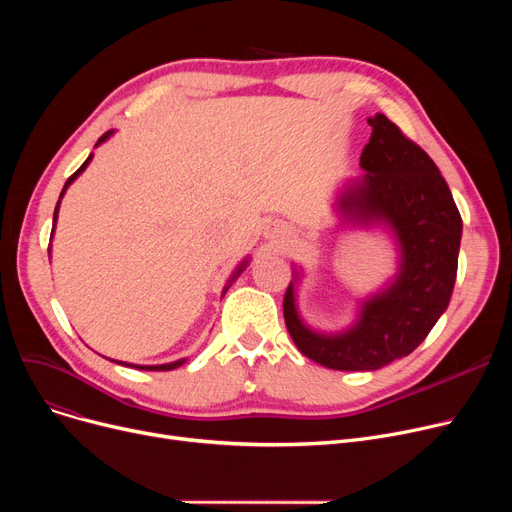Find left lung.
Here are the masks:
<instances>
[{"instance_id": "obj_1", "label": "left lung", "mask_w": 512, "mask_h": 512, "mask_svg": "<svg viewBox=\"0 0 512 512\" xmlns=\"http://www.w3.org/2000/svg\"><path fill=\"white\" fill-rule=\"evenodd\" d=\"M367 122L373 130L359 161L365 172L346 184L336 211L351 226L388 228L398 247V272L361 301L351 328L334 334L305 324L294 282L284 294L294 344L311 361L338 371H375L415 351L450 303L463 236L461 213L434 159L384 114Z\"/></svg>"}]
</instances>
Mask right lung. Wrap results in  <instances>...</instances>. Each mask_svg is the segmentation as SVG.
<instances>
[{
  "label": "right lung",
  "mask_w": 512,
  "mask_h": 512,
  "mask_svg": "<svg viewBox=\"0 0 512 512\" xmlns=\"http://www.w3.org/2000/svg\"><path fill=\"white\" fill-rule=\"evenodd\" d=\"M112 134H114V130H107L105 134H103V137L97 141V145H101L103 141H107V139H110L112 137ZM95 145V147H97ZM91 159H93V155H89L87 159H85V164L83 166H80L68 180H66V184H64V188H62V195H60V201H62V197H64V193H66V188L80 176V174H83L85 172V168L91 164ZM60 201H58V205H56V211H53V228H56V220H58V209H60ZM51 236H53V232H51ZM247 263H249V259H245V261H242L238 267H236V272L232 274V278L228 280V284L224 286V292H222V297H224V294H226V290L230 288V284L240 276V272L242 270H245V267H247ZM114 363H120V365H126V367H134V369H147V371H170V369H176V367H180L182 363H186V359H178V361H172V363H164V365H132V363H124V361H114Z\"/></svg>",
  "instance_id": "right-lung-1"
}]
</instances>
